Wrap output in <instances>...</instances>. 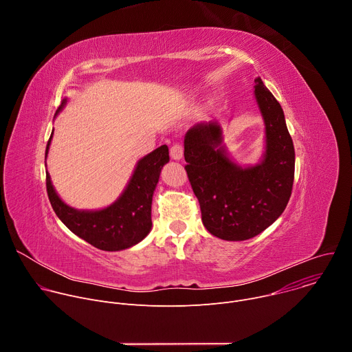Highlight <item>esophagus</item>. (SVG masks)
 Returning <instances> with one entry per match:
<instances>
[{
    "mask_svg": "<svg viewBox=\"0 0 352 352\" xmlns=\"http://www.w3.org/2000/svg\"><path fill=\"white\" fill-rule=\"evenodd\" d=\"M170 156H171V159H174V160H181L182 156H184V147H182L179 143H174V144L170 147Z\"/></svg>",
    "mask_w": 352,
    "mask_h": 352,
    "instance_id": "34e87169",
    "label": "esophagus"
}]
</instances>
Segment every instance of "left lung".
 <instances>
[{"mask_svg":"<svg viewBox=\"0 0 352 352\" xmlns=\"http://www.w3.org/2000/svg\"><path fill=\"white\" fill-rule=\"evenodd\" d=\"M255 97L266 126V153L259 164H235L214 121L195 125L184 140L185 170L204 226L226 241L265 231L281 216L292 190L295 152L283 109L261 78L255 79Z\"/></svg>","mask_w":352,"mask_h":352,"instance_id":"8db88e82","label":"left lung"}]
</instances>
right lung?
Segmentation results:
<instances>
[{
  "instance_id": "add662e5",
  "label": "right lung",
  "mask_w": 352,
  "mask_h": 352,
  "mask_svg": "<svg viewBox=\"0 0 352 352\" xmlns=\"http://www.w3.org/2000/svg\"><path fill=\"white\" fill-rule=\"evenodd\" d=\"M67 98L63 100L57 113L63 110ZM50 136L45 147L48 153ZM168 147H157L152 153L138 162L136 168L116 202L102 210H76L65 205L57 195L50 174L45 173V186L56 214L79 238L85 239L97 249L122 250L140 242L152 230V199L160 178L162 168L168 163Z\"/></svg>"
}]
</instances>
